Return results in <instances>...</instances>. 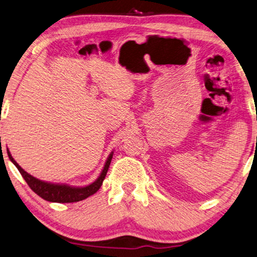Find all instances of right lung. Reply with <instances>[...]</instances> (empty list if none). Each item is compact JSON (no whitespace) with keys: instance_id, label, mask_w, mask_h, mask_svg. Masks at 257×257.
Masks as SVG:
<instances>
[{"instance_id":"right-lung-1","label":"right lung","mask_w":257,"mask_h":257,"mask_svg":"<svg viewBox=\"0 0 257 257\" xmlns=\"http://www.w3.org/2000/svg\"><path fill=\"white\" fill-rule=\"evenodd\" d=\"M112 154L113 153L110 154L107 162H105V165L101 174H100L98 179L95 180L94 183L90 184L89 186H85V187H71V186H68V185L45 183V182H42V180L37 179L35 177H33V176L28 174L27 172H24V169L20 167V165L13 159L10 152H8L10 160L17 166L20 174L22 175V177L24 178L25 182L28 183L29 187L44 200H48V202H52V203L80 202V200H83L87 197H89V196L97 193L99 188L101 187L105 175H107L110 163H111V159H112Z\"/></svg>"}]
</instances>
